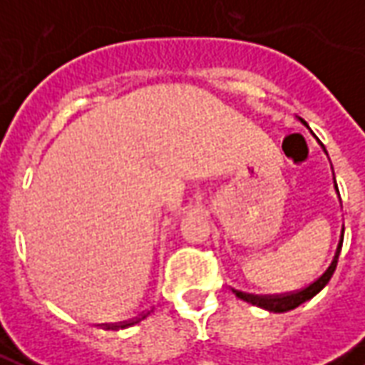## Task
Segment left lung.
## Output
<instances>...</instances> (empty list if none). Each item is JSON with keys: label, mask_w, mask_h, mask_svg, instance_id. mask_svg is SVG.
I'll return each mask as SVG.
<instances>
[{"label": "left lung", "mask_w": 365, "mask_h": 365, "mask_svg": "<svg viewBox=\"0 0 365 365\" xmlns=\"http://www.w3.org/2000/svg\"><path fill=\"white\" fill-rule=\"evenodd\" d=\"M303 125L307 127V123L303 119H299ZM322 146V144H321ZM322 150H324V146H322ZM327 152V150H324ZM334 187L338 191V185L334 182ZM342 240H344V227H342V232H340V242H338L336 254H334V258L330 262V266L327 268V272L319 277V279H314L313 283H309L307 287L297 291H289V293H279V295H254V293H246V291H238L232 289V293L237 295L238 299H242L246 303H252L256 307H262V309H266L269 313H285V311H291V309H295L301 303H305L309 299H313L319 291L329 283V279L334 274V269H336L338 264V256H340V250H342Z\"/></svg>", "instance_id": "obj_1"}]
</instances>
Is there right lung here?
<instances>
[{"instance_id": "right-lung-1", "label": "right lung", "mask_w": 365, "mask_h": 365, "mask_svg": "<svg viewBox=\"0 0 365 365\" xmlns=\"http://www.w3.org/2000/svg\"><path fill=\"white\" fill-rule=\"evenodd\" d=\"M150 313H152V309L150 311H143V313L138 314V317H135V319H128V321H120V322H103V324H99V327H103V329L107 330L127 329V327H133V324H136V322H140L143 319H146Z\"/></svg>"}]
</instances>
